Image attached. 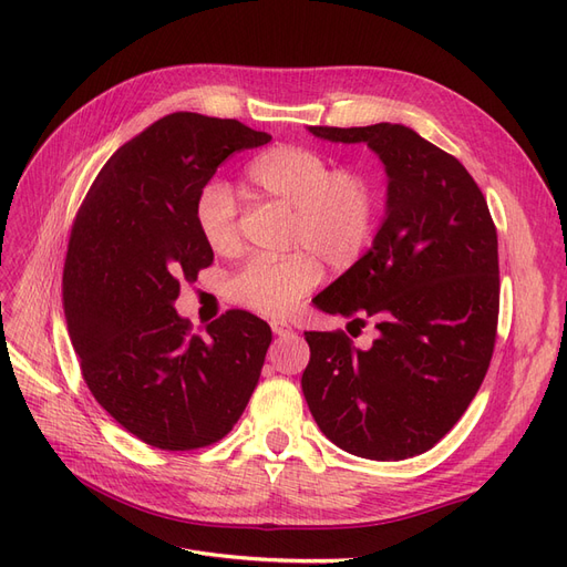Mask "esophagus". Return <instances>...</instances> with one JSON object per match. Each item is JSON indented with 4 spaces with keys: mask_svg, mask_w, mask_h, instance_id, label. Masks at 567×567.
<instances>
[{
    "mask_svg": "<svg viewBox=\"0 0 567 567\" xmlns=\"http://www.w3.org/2000/svg\"><path fill=\"white\" fill-rule=\"evenodd\" d=\"M271 331H274V336H293V326L286 323L284 319H274Z\"/></svg>",
    "mask_w": 567,
    "mask_h": 567,
    "instance_id": "1",
    "label": "esophagus"
}]
</instances>
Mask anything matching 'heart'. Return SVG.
Returning <instances> with one entry per match:
<instances>
[{"label": "heart", "instance_id": "obj_1", "mask_svg": "<svg viewBox=\"0 0 567 567\" xmlns=\"http://www.w3.org/2000/svg\"><path fill=\"white\" fill-rule=\"evenodd\" d=\"M248 196L290 210L284 257H255L229 279V298L265 317H284L321 281L323 265L348 269L371 246L381 215V192L362 169L333 167L302 146H271L246 167ZM194 221L219 255L241 250V208L221 182L205 184Z\"/></svg>", "mask_w": 567, "mask_h": 567}]
</instances>
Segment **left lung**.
<instances>
[{"instance_id":"8db88e82","label":"left lung","mask_w":567,"mask_h":567,"mask_svg":"<svg viewBox=\"0 0 567 567\" xmlns=\"http://www.w3.org/2000/svg\"><path fill=\"white\" fill-rule=\"evenodd\" d=\"M364 142L388 173L373 246L312 300L379 338L359 350L342 331H307L302 392L321 433L373 461L423 454L483 385L499 319V250L487 200L447 151L404 125L310 127Z\"/></svg>"}]
</instances>
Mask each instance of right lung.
I'll list each match as a JSON object with an SVG mask.
<instances>
[{
    "instance_id": "1",
    "label": "right lung",
    "mask_w": 567,
    "mask_h": 567,
    "mask_svg": "<svg viewBox=\"0 0 567 567\" xmlns=\"http://www.w3.org/2000/svg\"><path fill=\"white\" fill-rule=\"evenodd\" d=\"M267 142L238 120L165 115L113 153L75 215L63 310L82 379L156 450L221 440L260 381L267 321L229 310L198 336L173 305L179 284L213 265L194 221L198 192L231 153Z\"/></svg>"
}]
</instances>
